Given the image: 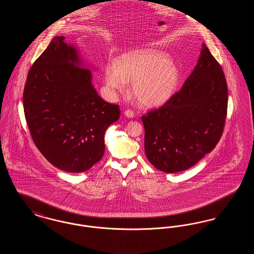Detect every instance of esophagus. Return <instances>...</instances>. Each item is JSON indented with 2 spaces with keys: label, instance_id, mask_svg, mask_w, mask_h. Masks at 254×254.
Instances as JSON below:
<instances>
[{
  "label": "esophagus",
  "instance_id": "obj_1",
  "mask_svg": "<svg viewBox=\"0 0 254 254\" xmlns=\"http://www.w3.org/2000/svg\"><path fill=\"white\" fill-rule=\"evenodd\" d=\"M124 115H125L127 118L131 119V118L134 117V112H133L132 110L127 109V110H125V111H124Z\"/></svg>",
  "mask_w": 254,
  "mask_h": 254
}]
</instances>
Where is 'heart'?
Wrapping results in <instances>:
<instances>
[{
	"label": "heart",
	"mask_w": 254,
	"mask_h": 254,
	"mask_svg": "<svg viewBox=\"0 0 254 254\" xmlns=\"http://www.w3.org/2000/svg\"><path fill=\"white\" fill-rule=\"evenodd\" d=\"M179 80L169 56L157 49H134L106 66L105 82L110 94L123 92L130 83V93L144 108L162 106L172 96Z\"/></svg>",
	"instance_id": "obj_1"
}]
</instances>
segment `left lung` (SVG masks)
<instances>
[{
  "instance_id": "obj_1",
  "label": "left lung",
  "mask_w": 254,
  "mask_h": 254,
  "mask_svg": "<svg viewBox=\"0 0 254 254\" xmlns=\"http://www.w3.org/2000/svg\"><path fill=\"white\" fill-rule=\"evenodd\" d=\"M228 109V85L205 44L181 90L160 109L142 116L145 152L156 169H190L217 145Z\"/></svg>"
}]
</instances>
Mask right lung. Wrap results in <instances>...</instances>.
<instances>
[{
    "instance_id": "obj_1",
    "label": "right lung",
    "mask_w": 254,
    "mask_h": 254,
    "mask_svg": "<svg viewBox=\"0 0 254 254\" xmlns=\"http://www.w3.org/2000/svg\"><path fill=\"white\" fill-rule=\"evenodd\" d=\"M54 37L35 61L24 85L25 120L37 148L66 172H84L105 152V133L120 118L117 105L104 101L79 49Z\"/></svg>"
}]
</instances>
